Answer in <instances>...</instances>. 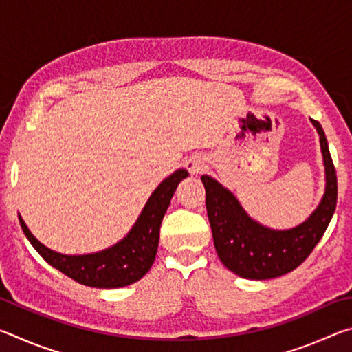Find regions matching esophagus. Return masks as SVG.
Masks as SVG:
<instances>
[{
	"mask_svg": "<svg viewBox=\"0 0 352 352\" xmlns=\"http://www.w3.org/2000/svg\"><path fill=\"white\" fill-rule=\"evenodd\" d=\"M186 169L189 170L190 175H197L205 169V164H204V162H200V160L192 158V160H188V162H186Z\"/></svg>",
	"mask_w": 352,
	"mask_h": 352,
	"instance_id": "obj_1",
	"label": "esophagus"
}]
</instances>
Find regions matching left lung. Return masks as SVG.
I'll use <instances>...</instances> for the list:
<instances>
[{
    "mask_svg": "<svg viewBox=\"0 0 352 352\" xmlns=\"http://www.w3.org/2000/svg\"><path fill=\"white\" fill-rule=\"evenodd\" d=\"M312 124L320 135L326 189L317 210L295 228L272 230L254 222L228 189L201 175L214 247L226 269L241 278L272 279L295 270L312 253L331 222L337 205L336 168L323 129L314 119Z\"/></svg>",
    "mask_w": 352,
    "mask_h": 352,
    "instance_id": "left-lung-1",
    "label": "left lung"
}]
</instances>
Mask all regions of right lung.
Returning a JSON list of instances; mask_svg holds the SVG:
<instances>
[{
  "instance_id": "right-lung-1",
  "label": "right lung",
  "mask_w": 352,
  "mask_h": 352,
  "mask_svg": "<svg viewBox=\"0 0 352 352\" xmlns=\"http://www.w3.org/2000/svg\"><path fill=\"white\" fill-rule=\"evenodd\" d=\"M188 175V170L178 169L160 183L130 233L116 245L99 253L80 256L56 253L35 239L21 217L20 225L41 258L74 281L98 289L126 287L140 281L151 270L158 250L162 220L178 183Z\"/></svg>"
}]
</instances>
